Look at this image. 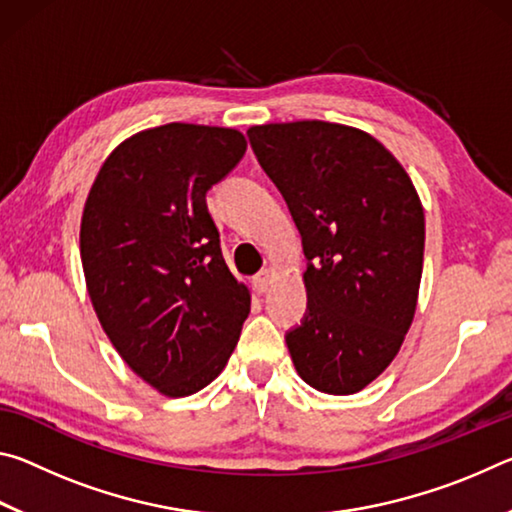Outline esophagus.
Listing matches in <instances>:
<instances>
[{"label": "esophagus", "mask_w": 512, "mask_h": 512, "mask_svg": "<svg viewBox=\"0 0 512 512\" xmlns=\"http://www.w3.org/2000/svg\"><path fill=\"white\" fill-rule=\"evenodd\" d=\"M273 277H275V275H273L271 268H264V271H259V273L253 277V287H255V291H257V293H266L268 287H271Z\"/></svg>", "instance_id": "34e87169"}]
</instances>
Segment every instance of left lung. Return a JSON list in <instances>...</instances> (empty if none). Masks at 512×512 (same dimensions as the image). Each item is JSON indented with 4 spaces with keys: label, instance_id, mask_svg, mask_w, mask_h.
<instances>
[{
    "label": "left lung",
    "instance_id": "left-lung-1",
    "mask_svg": "<svg viewBox=\"0 0 512 512\" xmlns=\"http://www.w3.org/2000/svg\"><path fill=\"white\" fill-rule=\"evenodd\" d=\"M307 257L309 311L287 334L302 381L352 395L400 352L418 305L424 210L409 173L366 131L320 119L248 128Z\"/></svg>",
    "mask_w": 512,
    "mask_h": 512
}]
</instances>
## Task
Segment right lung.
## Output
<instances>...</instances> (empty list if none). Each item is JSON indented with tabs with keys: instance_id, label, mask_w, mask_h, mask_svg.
Wrapping results in <instances>:
<instances>
[{
	"instance_id": "add662e5",
	"label": "right lung",
	"mask_w": 512,
	"mask_h": 512,
	"mask_svg": "<svg viewBox=\"0 0 512 512\" xmlns=\"http://www.w3.org/2000/svg\"><path fill=\"white\" fill-rule=\"evenodd\" d=\"M246 153L237 128L173 124L121 142L81 216L92 307L137 377L167 397L221 375L250 311L225 264L205 194Z\"/></svg>"
}]
</instances>
